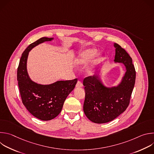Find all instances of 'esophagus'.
I'll list each match as a JSON object with an SVG mask.
<instances>
[{"label":"esophagus","mask_w":154,"mask_h":154,"mask_svg":"<svg viewBox=\"0 0 154 154\" xmlns=\"http://www.w3.org/2000/svg\"><path fill=\"white\" fill-rule=\"evenodd\" d=\"M82 86H83V85H82V82H81L80 81H78L77 83V84H76L75 87H76V88H81V87H82Z\"/></svg>","instance_id":"1"}]
</instances>
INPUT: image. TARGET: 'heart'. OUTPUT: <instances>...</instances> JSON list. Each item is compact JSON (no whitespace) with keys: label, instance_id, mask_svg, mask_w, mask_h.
Listing matches in <instances>:
<instances>
[{"label":"heart","instance_id":"heart-1","mask_svg":"<svg viewBox=\"0 0 154 154\" xmlns=\"http://www.w3.org/2000/svg\"><path fill=\"white\" fill-rule=\"evenodd\" d=\"M97 53L94 48H90L82 51L77 56L75 64L77 66H82L90 62Z\"/></svg>","mask_w":154,"mask_h":154}]
</instances>
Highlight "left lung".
Masks as SVG:
<instances>
[{"label":"left lung","instance_id":"1","mask_svg":"<svg viewBox=\"0 0 154 154\" xmlns=\"http://www.w3.org/2000/svg\"><path fill=\"white\" fill-rule=\"evenodd\" d=\"M115 63H122L125 72L119 84L107 86L97 72L83 80L85 99L83 112L91 121L97 124L110 122L127 108L134 88L136 72L132 59L119 45L114 43Z\"/></svg>","mask_w":154,"mask_h":154}]
</instances>
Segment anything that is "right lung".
<instances>
[{
    "instance_id": "add662e5",
    "label": "right lung",
    "mask_w": 154,
    "mask_h": 154,
    "mask_svg": "<svg viewBox=\"0 0 154 154\" xmlns=\"http://www.w3.org/2000/svg\"><path fill=\"white\" fill-rule=\"evenodd\" d=\"M54 39V38L42 37L30 45L22 54L17 72V80L23 104L33 116L42 121L51 120L60 114L66 99L77 82L75 79L42 85L33 82L29 77L27 68L29 52L39 44Z\"/></svg>"
}]
</instances>
